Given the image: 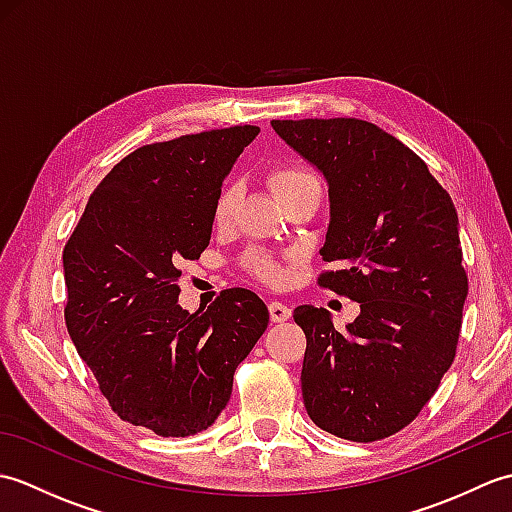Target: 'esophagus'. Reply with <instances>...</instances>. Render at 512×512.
<instances>
[{"mask_svg":"<svg viewBox=\"0 0 512 512\" xmlns=\"http://www.w3.org/2000/svg\"><path fill=\"white\" fill-rule=\"evenodd\" d=\"M268 312H270V321H273V323H284L292 317V308L286 306V303H281V301H270Z\"/></svg>","mask_w":512,"mask_h":512,"instance_id":"esophagus-1","label":"esophagus"}]
</instances>
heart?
I'll return each instance as SVG.
<instances>
[{
	"label": "heart",
	"instance_id": "1",
	"mask_svg": "<svg viewBox=\"0 0 512 512\" xmlns=\"http://www.w3.org/2000/svg\"><path fill=\"white\" fill-rule=\"evenodd\" d=\"M312 182H319V180L314 178L310 171L301 169V167H290V165L275 167L268 173L270 189L277 193V198L281 202ZM235 204H237V187L235 184H226L215 200V209H213L215 222L220 226H226L228 222H231L235 215ZM244 264L248 268V273H253L257 279H262L264 284L277 286V284H281V279H284V268H281V264L275 257H270L266 253H250L244 259Z\"/></svg>",
	"mask_w": 512,
	"mask_h": 512
}]
</instances>
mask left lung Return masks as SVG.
Listing matches in <instances>:
<instances>
[{
    "label": "left lung",
    "mask_w": 512,
    "mask_h": 512,
    "mask_svg": "<svg viewBox=\"0 0 512 512\" xmlns=\"http://www.w3.org/2000/svg\"><path fill=\"white\" fill-rule=\"evenodd\" d=\"M323 171L330 226L317 284L361 303L334 330L328 310L299 306L306 334L303 405L323 431L352 442L394 436L416 420L455 358L469 277L458 213L424 160L358 118L273 121Z\"/></svg>",
    "instance_id": "8db88e82"
}]
</instances>
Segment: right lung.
<instances>
[{
    "instance_id": "1",
    "label": "right lung",
    "mask_w": 512,
    "mask_h": 512,
    "mask_svg": "<svg viewBox=\"0 0 512 512\" xmlns=\"http://www.w3.org/2000/svg\"><path fill=\"white\" fill-rule=\"evenodd\" d=\"M255 125L138 147L107 173L63 248L65 325L118 418L162 438L211 427L268 328L255 292L178 306L180 266L209 246L226 173Z\"/></svg>"
}]
</instances>
